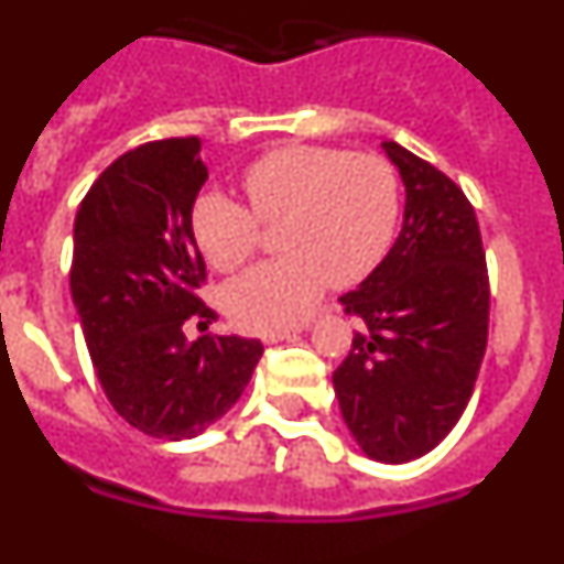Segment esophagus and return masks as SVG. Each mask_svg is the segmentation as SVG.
Here are the masks:
<instances>
[{
    "label": "esophagus",
    "instance_id": "34e87169",
    "mask_svg": "<svg viewBox=\"0 0 564 564\" xmlns=\"http://www.w3.org/2000/svg\"><path fill=\"white\" fill-rule=\"evenodd\" d=\"M307 322H302V325H293V327H279V330H268L262 333V341L265 344H276V341H285V338L296 336V333H305L307 330Z\"/></svg>",
    "mask_w": 564,
    "mask_h": 564
}]
</instances>
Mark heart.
<instances>
[{
	"label": "heart",
	"instance_id": "obj_1",
	"mask_svg": "<svg viewBox=\"0 0 564 564\" xmlns=\"http://www.w3.org/2000/svg\"><path fill=\"white\" fill-rule=\"evenodd\" d=\"M251 208L226 192H203L192 231L217 271H234L257 251L259 220H285V257L231 279L223 305L239 327L276 330L316 307L330 282L356 285L392 246L401 212L398 174L378 154L330 147H288L242 172Z\"/></svg>",
	"mask_w": 564,
	"mask_h": 564
}]
</instances>
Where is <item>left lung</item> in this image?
I'll use <instances>...</instances> for the list:
<instances>
[{
	"instance_id": "1",
	"label": "left lung",
	"mask_w": 564,
	"mask_h": 564,
	"mask_svg": "<svg viewBox=\"0 0 564 564\" xmlns=\"http://www.w3.org/2000/svg\"><path fill=\"white\" fill-rule=\"evenodd\" d=\"M381 149L406 192L401 234L338 302L358 318L333 372L341 417L367 457L410 463L460 421L488 338V273L466 194L395 141Z\"/></svg>"
}]
</instances>
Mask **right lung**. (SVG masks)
I'll use <instances>...</instances> for the list:
<instances>
[{
  "mask_svg": "<svg viewBox=\"0 0 564 564\" xmlns=\"http://www.w3.org/2000/svg\"><path fill=\"white\" fill-rule=\"evenodd\" d=\"M208 169L200 138H169L121 154L93 183L73 228L69 293L115 412L163 441L220 421L251 381L257 338H186L214 318L192 208Z\"/></svg>",
  "mask_w": 564,
  "mask_h": 564,
  "instance_id": "right-lung-1",
  "label": "right lung"
}]
</instances>
